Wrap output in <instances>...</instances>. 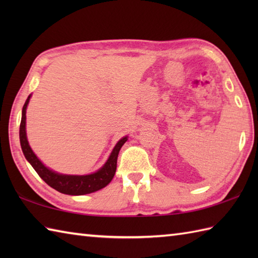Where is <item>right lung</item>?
Instances as JSON below:
<instances>
[{
	"instance_id": "add662e5",
	"label": "right lung",
	"mask_w": 258,
	"mask_h": 258,
	"mask_svg": "<svg viewBox=\"0 0 258 258\" xmlns=\"http://www.w3.org/2000/svg\"><path fill=\"white\" fill-rule=\"evenodd\" d=\"M31 96L32 94H30L29 97L26 98L23 109H22V119L20 125V143L22 152H23L26 161L35 169L38 176L44 180L47 185H50L52 188L56 189L59 193L68 195L90 194L93 193V191L100 190L105 187L106 185H108L109 182L113 179L115 172H116L117 156L119 150L122 149L125 142L128 140V136H124V138L117 142L105 164L100 169H97L96 172L86 175H69L57 173L45 166L40 161V158L35 155V153L31 149L29 141H27L26 108L27 105H29Z\"/></svg>"
}]
</instances>
